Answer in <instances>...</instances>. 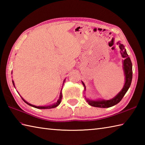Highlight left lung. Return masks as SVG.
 Segmentation results:
<instances>
[{"mask_svg": "<svg viewBox=\"0 0 145 145\" xmlns=\"http://www.w3.org/2000/svg\"><path fill=\"white\" fill-rule=\"evenodd\" d=\"M118 45H119V47L120 48V52H121V54L122 57L124 58L123 63V70L125 72V83L123 86V88L120 91L118 94L116 95L112 99L110 100H87V101L90 105L94 106V107H99V108H109L111 106H113L115 105L117 103H118L121 100L123 97H124L125 93H127L128 88H130L131 85V83L132 80V76H133V71H132V63L130 57L126 51V49L125 48L124 45L120 44L118 42ZM83 85H84L85 90V85L82 82Z\"/></svg>", "mask_w": 145, "mask_h": 145, "instance_id": "8db88e82", "label": "left lung"}]
</instances>
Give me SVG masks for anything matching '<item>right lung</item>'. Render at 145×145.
<instances>
[{
	"mask_svg": "<svg viewBox=\"0 0 145 145\" xmlns=\"http://www.w3.org/2000/svg\"><path fill=\"white\" fill-rule=\"evenodd\" d=\"M64 82H65V80H64ZM12 83H13V85H14V87H15L14 82V81H13V80H12ZM21 98H22V97H21ZM61 98H62V94H61V92H60V95L59 99L58 100V101H57L56 103H54V104H53V105H49V106H37L33 105H32V104H30V103H29L28 102H27V101H26L25 100H24L22 98V99L24 101H25V102L27 104H28L29 105L31 106H33V107H34V108H38V109H50V108H53L57 107L58 105H59V104H60V102H61Z\"/></svg>",
	"mask_w": 145,
	"mask_h": 145,
	"instance_id": "1",
	"label": "right lung"
}]
</instances>
